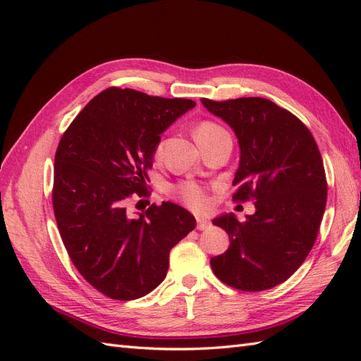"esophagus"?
<instances>
[{
	"label": "esophagus",
	"mask_w": 361,
	"mask_h": 361,
	"mask_svg": "<svg viewBox=\"0 0 361 361\" xmlns=\"http://www.w3.org/2000/svg\"><path fill=\"white\" fill-rule=\"evenodd\" d=\"M209 226H211V223L206 216L197 215V228H199V231H204V228H207Z\"/></svg>",
	"instance_id": "obj_1"
}]
</instances>
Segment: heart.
Segmentation results:
<instances>
[{"label": "heart", "mask_w": 361, "mask_h": 361, "mask_svg": "<svg viewBox=\"0 0 361 361\" xmlns=\"http://www.w3.org/2000/svg\"><path fill=\"white\" fill-rule=\"evenodd\" d=\"M218 130L223 129L212 122H202L195 128V138L199 140L202 137L212 135L218 133ZM174 192H176L178 197H180L190 207H194V209H202V207L206 206V191L199 183L183 182L179 187L174 188Z\"/></svg>", "instance_id": "obj_1"}]
</instances>
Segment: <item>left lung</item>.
Returning <instances> with one entry per match:
<instances>
[{
  "instance_id": "left-lung-1",
  "label": "left lung",
  "mask_w": 361,
  "mask_h": 361,
  "mask_svg": "<svg viewBox=\"0 0 361 361\" xmlns=\"http://www.w3.org/2000/svg\"><path fill=\"white\" fill-rule=\"evenodd\" d=\"M203 106L233 129L239 145L235 200H255L239 221L214 218L231 245L211 259L214 274L239 290H265L286 281L310 253L326 203L324 162L300 118L264 97H238Z\"/></svg>"
}]
</instances>
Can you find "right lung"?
<instances>
[{"label": "right lung", "instance_id": "obj_1", "mask_svg": "<svg viewBox=\"0 0 361 361\" xmlns=\"http://www.w3.org/2000/svg\"><path fill=\"white\" fill-rule=\"evenodd\" d=\"M194 106L191 99L110 87L60 140L52 206L63 244L80 274L113 300H137L159 286L170 250L195 227L194 215L176 203L137 214L128 207L147 195L161 134Z\"/></svg>", "mask_w": 361, "mask_h": 361}]
</instances>
